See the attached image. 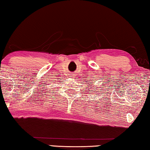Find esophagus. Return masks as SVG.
Returning a JSON list of instances; mask_svg holds the SVG:
<instances>
[{"mask_svg":"<svg viewBox=\"0 0 150 150\" xmlns=\"http://www.w3.org/2000/svg\"><path fill=\"white\" fill-rule=\"evenodd\" d=\"M71 77L72 78V79H74V78L76 77V76H75V74H71Z\"/></svg>","mask_w":150,"mask_h":150,"instance_id":"esophagus-1","label":"esophagus"}]
</instances>
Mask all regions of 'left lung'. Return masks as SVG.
Listing matches in <instances>:
<instances>
[{
  "label": "left lung",
  "mask_w": 150,
  "mask_h": 150,
  "mask_svg": "<svg viewBox=\"0 0 150 150\" xmlns=\"http://www.w3.org/2000/svg\"><path fill=\"white\" fill-rule=\"evenodd\" d=\"M92 81H93V80H92ZM89 85H91V83H89ZM89 87H90V86H89ZM90 88H91V87H90ZM94 89H95V88H94Z\"/></svg>",
  "instance_id": "8db88e82"
}]
</instances>
